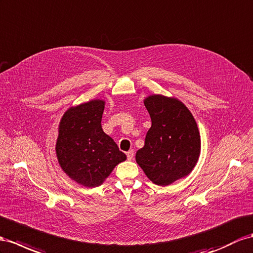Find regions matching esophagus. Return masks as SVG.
Here are the masks:
<instances>
[{
    "label": "esophagus",
    "instance_id": "obj_1",
    "mask_svg": "<svg viewBox=\"0 0 253 253\" xmlns=\"http://www.w3.org/2000/svg\"><path fill=\"white\" fill-rule=\"evenodd\" d=\"M126 155H127V159H128V160H131V159L133 158L134 152H133L132 150H130V151H128V152L126 153Z\"/></svg>",
    "mask_w": 253,
    "mask_h": 253
}]
</instances>
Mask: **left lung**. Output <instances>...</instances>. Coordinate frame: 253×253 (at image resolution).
<instances>
[{"label":"left lung","mask_w":253,"mask_h":253,"mask_svg":"<svg viewBox=\"0 0 253 253\" xmlns=\"http://www.w3.org/2000/svg\"><path fill=\"white\" fill-rule=\"evenodd\" d=\"M144 105L152 126L135 161L154 184L168 186L185 177L201 152L196 120L182 101L163 95L148 96Z\"/></svg>","instance_id":"left-lung-1"}]
</instances>
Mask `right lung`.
Segmentation results:
<instances>
[{"instance_id": "1", "label": "right lung", "mask_w": 253, "mask_h": 253, "mask_svg": "<svg viewBox=\"0 0 253 253\" xmlns=\"http://www.w3.org/2000/svg\"><path fill=\"white\" fill-rule=\"evenodd\" d=\"M105 101L95 99L69 108L61 120L56 156L63 171L78 184L97 187L126 155L103 132Z\"/></svg>"}]
</instances>
